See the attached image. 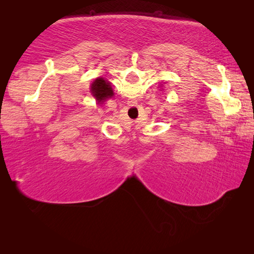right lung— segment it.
I'll return each instance as SVG.
<instances>
[{"label": "right lung", "instance_id": "obj_1", "mask_svg": "<svg viewBox=\"0 0 254 254\" xmlns=\"http://www.w3.org/2000/svg\"><path fill=\"white\" fill-rule=\"evenodd\" d=\"M91 91L94 94V96L96 97V101H98V103L104 102L109 97L113 96V91H112L110 83H107L103 78H97L94 80Z\"/></svg>", "mask_w": 254, "mask_h": 254}]
</instances>
